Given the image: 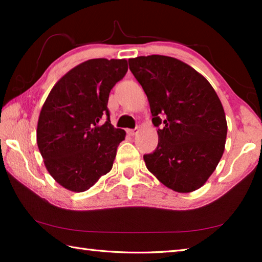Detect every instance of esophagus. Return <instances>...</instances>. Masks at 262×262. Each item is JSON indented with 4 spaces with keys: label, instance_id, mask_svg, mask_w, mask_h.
<instances>
[{
    "label": "esophagus",
    "instance_id": "esophagus-1",
    "mask_svg": "<svg viewBox=\"0 0 262 262\" xmlns=\"http://www.w3.org/2000/svg\"><path fill=\"white\" fill-rule=\"evenodd\" d=\"M127 133L129 135H132V136H134V135H136L137 133H139V127H136V128H134V129H128L127 130Z\"/></svg>",
    "mask_w": 262,
    "mask_h": 262
}]
</instances>
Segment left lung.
Returning a JSON list of instances; mask_svg holds the SVG:
<instances>
[{"instance_id": "left-lung-1", "label": "left lung", "mask_w": 262, "mask_h": 262, "mask_svg": "<svg viewBox=\"0 0 262 262\" xmlns=\"http://www.w3.org/2000/svg\"><path fill=\"white\" fill-rule=\"evenodd\" d=\"M129 69L148 97L158 145L144 155L148 170L166 187L189 193L206 184L224 152L228 125L210 83L171 56L129 59Z\"/></svg>"}]
</instances>
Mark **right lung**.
<instances>
[{"mask_svg": "<svg viewBox=\"0 0 262 262\" xmlns=\"http://www.w3.org/2000/svg\"><path fill=\"white\" fill-rule=\"evenodd\" d=\"M127 70L123 59L88 60L61 77L43 103L37 143L62 187L84 192L112 168L126 132L111 125L108 96Z\"/></svg>", "mask_w": 262, "mask_h": 262, "instance_id": "right-lung-1", "label": "right lung"}]
</instances>
